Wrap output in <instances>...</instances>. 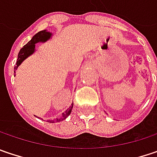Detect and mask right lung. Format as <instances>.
Wrapping results in <instances>:
<instances>
[{"label": "right lung", "mask_w": 157, "mask_h": 157, "mask_svg": "<svg viewBox=\"0 0 157 157\" xmlns=\"http://www.w3.org/2000/svg\"><path fill=\"white\" fill-rule=\"evenodd\" d=\"M51 33L47 32L46 30H43V31L37 33L33 37L32 39H31V41H29V42H27V43L24 46L23 48L19 51V52H18V56H17V64H16L17 66L15 67L14 69H17V67L23 62V60L25 59L28 56H30L31 54H33V53L34 52V51H35V43H37V42H46L47 40H49V39L51 38ZM72 108H73V104H72V106H70L69 108H68L65 113H63L62 117H61L60 119H57L56 122H59V121H62V120L66 119V118L70 115V113H71V111H72ZM52 123H53V122H52ZM54 123H55V121H54Z\"/></svg>", "instance_id": "obj_1"}]
</instances>
